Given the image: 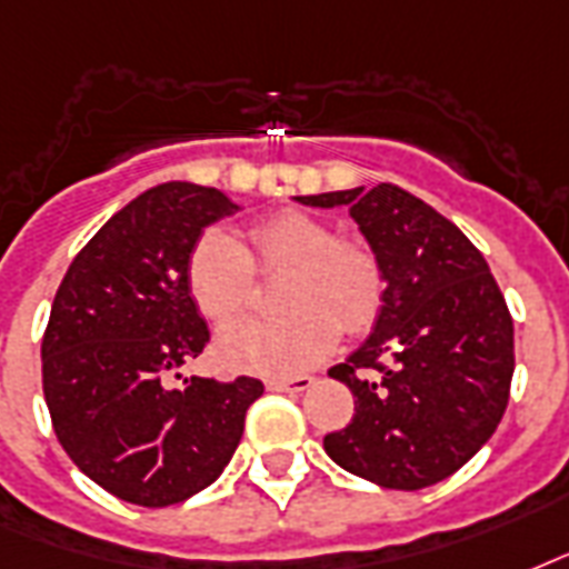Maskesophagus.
<instances>
[{
	"instance_id": "esophagus-1",
	"label": "esophagus",
	"mask_w": 569,
	"mask_h": 569,
	"mask_svg": "<svg viewBox=\"0 0 569 569\" xmlns=\"http://www.w3.org/2000/svg\"><path fill=\"white\" fill-rule=\"evenodd\" d=\"M311 377H270L267 389L270 391H306L311 386Z\"/></svg>"
}]
</instances>
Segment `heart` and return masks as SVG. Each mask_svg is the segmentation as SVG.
I'll return each instance as SVG.
<instances>
[{
  "label": "heart",
  "mask_w": 569,
  "mask_h": 569,
  "mask_svg": "<svg viewBox=\"0 0 569 569\" xmlns=\"http://www.w3.org/2000/svg\"><path fill=\"white\" fill-rule=\"evenodd\" d=\"M279 279L272 320H237L216 341L222 365L252 373H299L317 365L338 332L362 335L380 320L389 293L382 254L365 237H341L306 210H281L234 237L207 231L187 261V284L198 311L216 323L234 320L254 302L258 276Z\"/></svg>",
  "instance_id": "1"
}]
</instances>
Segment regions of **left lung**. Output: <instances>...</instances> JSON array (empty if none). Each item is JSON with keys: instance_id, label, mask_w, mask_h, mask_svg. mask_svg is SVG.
Listing matches in <instances>:
<instances>
[{"instance_id": "8db88e82", "label": "left lung", "mask_w": 569, "mask_h": 569, "mask_svg": "<svg viewBox=\"0 0 569 569\" xmlns=\"http://www.w3.org/2000/svg\"><path fill=\"white\" fill-rule=\"evenodd\" d=\"M299 201L350 207L389 272L371 338L329 371L353 391L356 416L326 433V453L389 490L445 481L508 409L513 317L490 267L451 219L395 183Z\"/></svg>"}]
</instances>
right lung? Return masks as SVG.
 <instances>
[{
  "mask_svg": "<svg viewBox=\"0 0 569 569\" xmlns=\"http://www.w3.org/2000/svg\"><path fill=\"white\" fill-rule=\"evenodd\" d=\"M234 201L171 180L121 207L64 272L41 341L43 398L68 457L106 492L169 508L222 475L263 382L189 377L210 332L187 261Z\"/></svg>",
  "mask_w": 569,
  "mask_h": 569,
  "instance_id": "1",
  "label": "right lung"
}]
</instances>
